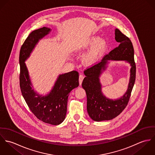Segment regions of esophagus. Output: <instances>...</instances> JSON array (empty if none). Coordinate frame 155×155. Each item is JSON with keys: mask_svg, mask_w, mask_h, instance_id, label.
Returning <instances> with one entry per match:
<instances>
[{"mask_svg": "<svg viewBox=\"0 0 155 155\" xmlns=\"http://www.w3.org/2000/svg\"><path fill=\"white\" fill-rule=\"evenodd\" d=\"M84 78V75L82 74H81L79 75V84H80V85L82 84V81H83Z\"/></svg>", "mask_w": 155, "mask_h": 155, "instance_id": "1", "label": "esophagus"}]
</instances>
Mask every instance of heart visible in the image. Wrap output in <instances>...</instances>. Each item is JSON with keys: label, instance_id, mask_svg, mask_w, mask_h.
Listing matches in <instances>:
<instances>
[{"label": "heart", "instance_id": "1", "mask_svg": "<svg viewBox=\"0 0 155 155\" xmlns=\"http://www.w3.org/2000/svg\"><path fill=\"white\" fill-rule=\"evenodd\" d=\"M88 45L90 46H94L85 57L84 60L87 64H91L105 51L107 44L105 41L100 40L99 37L93 36L89 40Z\"/></svg>", "mask_w": 155, "mask_h": 155}]
</instances>
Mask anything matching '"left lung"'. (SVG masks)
Masks as SVG:
<instances>
[{"mask_svg": "<svg viewBox=\"0 0 155 155\" xmlns=\"http://www.w3.org/2000/svg\"><path fill=\"white\" fill-rule=\"evenodd\" d=\"M115 39L119 43V46L105 55L100 62L84 71L86 77L82 86L87 94V111L90 117L97 122L110 120L122 112L128 105L135 81L136 65L133 44L130 38L117 28L115 30ZM109 59L125 60L132 66L127 91L121 98L114 101L106 98L102 94L99 80L100 74L105 69Z\"/></svg>", "mask_w": 155, "mask_h": 155, "instance_id": "1", "label": "left lung"}]
</instances>
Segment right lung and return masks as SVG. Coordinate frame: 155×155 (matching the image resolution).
I'll return each mask as SVG.
<instances>
[{
  "mask_svg": "<svg viewBox=\"0 0 155 155\" xmlns=\"http://www.w3.org/2000/svg\"><path fill=\"white\" fill-rule=\"evenodd\" d=\"M50 31L51 29L46 27L33 31L21 46L19 56L20 87L27 106L35 116L45 123L57 125L62 123L66 117L69 93L79 86V73L73 70L60 74L49 94L42 97L31 88L24 63L39 40Z\"/></svg>",
  "mask_w": 155,
  "mask_h": 155,
  "instance_id": "obj_1",
  "label": "right lung"
}]
</instances>
